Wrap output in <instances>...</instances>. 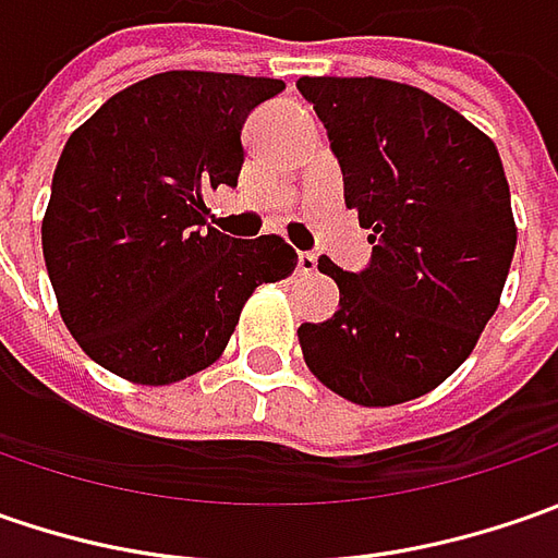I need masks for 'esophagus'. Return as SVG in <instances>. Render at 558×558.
<instances>
[{
  "instance_id": "34e87169",
  "label": "esophagus",
  "mask_w": 558,
  "mask_h": 558,
  "mask_svg": "<svg viewBox=\"0 0 558 558\" xmlns=\"http://www.w3.org/2000/svg\"><path fill=\"white\" fill-rule=\"evenodd\" d=\"M298 269H301V272H313V269H316V254H313V251H301V254H298Z\"/></svg>"
}]
</instances>
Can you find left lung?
<instances>
[{
  "instance_id": "left-lung-1",
  "label": "left lung",
  "mask_w": 558,
  "mask_h": 558,
  "mask_svg": "<svg viewBox=\"0 0 558 558\" xmlns=\"http://www.w3.org/2000/svg\"><path fill=\"white\" fill-rule=\"evenodd\" d=\"M369 229L360 272L319 257L341 291L298 341L311 373L360 407L438 388L472 354L504 294L515 220L497 145L435 96L378 76H301Z\"/></svg>"
}]
</instances>
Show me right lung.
<instances>
[{
  "mask_svg": "<svg viewBox=\"0 0 558 558\" xmlns=\"http://www.w3.org/2000/svg\"><path fill=\"white\" fill-rule=\"evenodd\" d=\"M282 80L167 71L71 133L43 217V257L76 344L136 385H173L229 344L245 301L286 279L279 235L229 239L204 198L239 185L242 126Z\"/></svg>",
  "mask_w": 558,
  "mask_h": 558,
  "instance_id": "obj_1",
  "label": "right lung"
}]
</instances>
